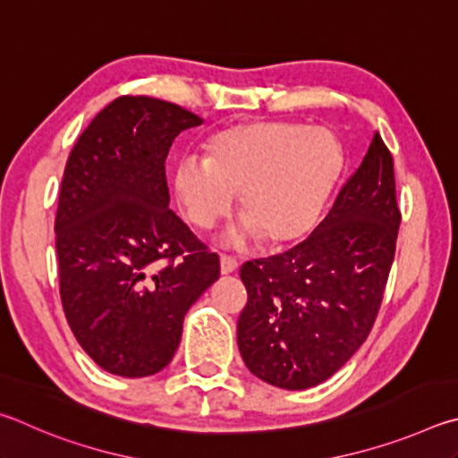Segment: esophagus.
<instances>
[{"mask_svg":"<svg viewBox=\"0 0 458 458\" xmlns=\"http://www.w3.org/2000/svg\"><path fill=\"white\" fill-rule=\"evenodd\" d=\"M237 266H239V263H237L235 258H231V255H221V274L223 276L233 274Z\"/></svg>","mask_w":458,"mask_h":458,"instance_id":"esophagus-1","label":"esophagus"}]
</instances>
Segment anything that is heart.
<instances>
[{
    "label": "heart",
    "instance_id": "obj_1",
    "mask_svg": "<svg viewBox=\"0 0 458 458\" xmlns=\"http://www.w3.org/2000/svg\"><path fill=\"white\" fill-rule=\"evenodd\" d=\"M203 152L174 165V197L195 227L211 229L231 213L237 192L243 215L225 237L233 245L298 242L314 227L344 163L330 128L285 120L229 124L207 136Z\"/></svg>",
    "mask_w": 458,
    "mask_h": 458
}]
</instances>
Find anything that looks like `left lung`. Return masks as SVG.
<instances>
[{
  "instance_id": "8db88e82",
  "label": "left lung",
  "mask_w": 458,
  "mask_h": 458,
  "mask_svg": "<svg viewBox=\"0 0 458 458\" xmlns=\"http://www.w3.org/2000/svg\"><path fill=\"white\" fill-rule=\"evenodd\" d=\"M400 211L394 163L378 132L330 213L290 251L243 263L237 346L271 386L306 390L354 356L378 316Z\"/></svg>"
}]
</instances>
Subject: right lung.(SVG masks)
<instances>
[{"mask_svg":"<svg viewBox=\"0 0 458 458\" xmlns=\"http://www.w3.org/2000/svg\"><path fill=\"white\" fill-rule=\"evenodd\" d=\"M203 124L150 96H120L72 148L55 213L60 298L102 370L142 378L179 348L182 319L219 279V258L168 208L173 140Z\"/></svg>","mask_w":458,"mask_h":458,"instance_id":"obj_1","label":"right lung"}]
</instances>
